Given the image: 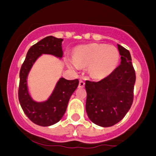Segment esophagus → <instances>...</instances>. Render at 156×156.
Returning a JSON list of instances; mask_svg holds the SVG:
<instances>
[{
  "label": "esophagus",
  "instance_id": "1",
  "mask_svg": "<svg viewBox=\"0 0 156 156\" xmlns=\"http://www.w3.org/2000/svg\"><path fill=\"white\" fill-rule=\"evenodd\" d=\"M85 85V82L83 80H80L79 82V87H83Z\"/></svg>",
  "mask_w": 156,
  "mask_h": 156
}]
</instances>
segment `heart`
Listing matches in <instances>:
<instances>
[{
    "label": "heart",
    "instance_id": "b5f03b06",
    "mask_svg": "<svg viewBox=\"0 0 156 156\" xmlns=\"http://www.w3.org/2000/svg\"><path fill=\"white\" fill-rule=\"evenodd\" d=\"M119 59V52L113 45L91 44L77 48L69 65L73 69L89 66L92 75L102 76L113 71Z\"/></svg>",
    "mask_w": 156,
    "mask_h": 156
}]
</instances>
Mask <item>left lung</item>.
<instances>
[{
	"label": "left lung",
	"mask_w": 156,
	"mask_h": 156,
	"mask_svg": "<svg viewBox=\"0 0 156 156\" xmlns=\"http://www.w3.org/2000/svg\"><path fill=\"white\" fill-rule=\"evenodd\" d=\"M121 63L99 81L86 80V111L89 119L98 126L116 124L126 115L133 101L136 75L129 51L118 44Z\"/></svg>",
	"instance_id": "8db88e82"
}]
</instances>
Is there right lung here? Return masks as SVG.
Wrapping results in <instances>:
<instances>
[{
  "label": "right lung",
  "mask_w": 156,
  "mask_h": 156,
  "mask_svg": "<svg viewBox=\"0 0 156 156\" xmlns=\"http://www.w3.org/2000/svg\"><path fill=\"white\" fill-rule=\"evenodd\" d=\"M62 38L52 36L47 37L29 49L19 73V101L23 112L35 124L42 126H51L62 118L71 95L79 84V80H59L51 96L44 102H36L30 96L27 90V78L32 66L42 54H50L62 58Z\"/></svg>",
  "instance_id": "add662e5"
}]
</instances>
